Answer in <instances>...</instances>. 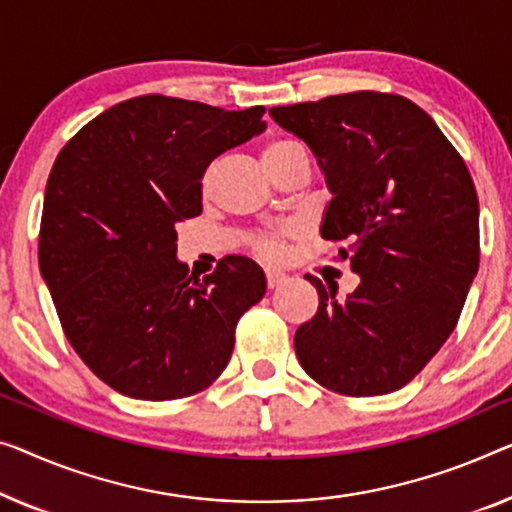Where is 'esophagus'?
<instances>
[{"mask_svg":"<svg viewBox=\"0 0 512 512\" xmlns=\"http://www.w3.org/2000/svg\"><path fill=\"white\" fill-rule=\"evenodd\" d=\"M282 280H285V273L276 269H266V287L276 289Z\"/></svg>","mask_w":512,"mask_h":512,"instance_id":"34e87169","label":"esophagus"}]
</instances>
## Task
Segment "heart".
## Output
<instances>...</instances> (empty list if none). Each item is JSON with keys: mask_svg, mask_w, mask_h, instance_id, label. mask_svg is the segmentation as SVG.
I'll list each match as a JSON object with an SVG mask.
<instances>
[{"mask_svg": "<svg viewBox=\"0 0 512 512\" xmlns=\"http://www.w3.org/2000/svg\"><path fill=\"white\" fill-rule=\"evenodd\" d=\"M299 149H301L299 144L289 140H271L264 144L262 158L266 165H271L273 160L287 156L289 151H299ZM287 234H292V227H280V230H273V232H257L250 236L248 241H250V248H253V253H257L259 257L278 259L282 253V239H285Z\"/></svg>", "mask_w": 512, "mask_h": 512, "instance_id": "b5f03b06", "label": "heart"}]
</instances>
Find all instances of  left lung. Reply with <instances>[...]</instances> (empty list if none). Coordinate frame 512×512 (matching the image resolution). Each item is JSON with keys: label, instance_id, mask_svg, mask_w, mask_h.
<instances>
[{"label": "left lung", "instance_id": "obj_1", "mask_svg": "<svg viewBox=\"0 0 512 512\" xmlns=\"http://www.w3.org/2000/svg\"><path fill=\"white\" fill-rule=\"evenodd\" d=\"M319 158L333 200L322 236L340 241L361 282L345 301L317 287L299 326L301 368L333 393L370 398L407 386L460 319L480 262L478 195L462 156L409 98L352 91L271 108Z\"/></svg>", "mask_w": 512, "mask_h": 512}]
</instances>
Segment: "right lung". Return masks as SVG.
Segmentation results:
<instances>
[{
    "instance_id": "right-lung-1",
    "label": "right lung",
    "mask_w": 512,
    "mask_h": 512,
    "mask_svg": "<svg viewBox=\"0 0 512 512\" xmlns=\"http://www.w3.org/2000/svg\"><path fill=\"white\" fill-rule=\"evenodd\" d=\"M264 108L227 112L147 94L82 126L52 165L38 264L61 329L94 375L135 400H179L230 363L266 278L227 255L202 280L177 262V225L202 213V177L264 131Z\"/></svg>"
}]
</instances>
